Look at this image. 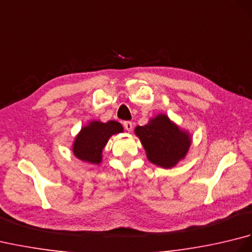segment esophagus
I'll return each instance as SVG.
<instances>
[{
	"label": "esophagus",
	"instance_id": "obj_1",
	"mask_svg": "<svg viewBox=\"0 0 252 252\" xmlns=\"http://www.w3.org/2000/svg\"><path fill=\"white\" fill-rule=\"evenodd\" d=\"M123 126H125L126 130L129 131V132H131L132 129H133V125H132L131 121H125V122H123Z\"/></svg>",
	"mask_w": 252,
	"mask_h": 252
}]
</instances>
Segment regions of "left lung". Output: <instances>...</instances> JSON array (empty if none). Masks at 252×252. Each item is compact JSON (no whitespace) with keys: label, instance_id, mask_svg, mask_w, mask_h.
<instances>
[{"label":"left lung","instance_id":"1","mask_svg":"<svg viewBox=\"0 0 252 252\" xmlns=\"http://www.w3.org/2000/svg\"><path fill=\"white\" fill-rule=\"evenodd\" d=\"M134 132L149 161L164 169L172 168L184 159L191 144L189 133L180 129L164 114L152 118L145 126H137Z\"/></svg>","mask_w":252,"mask_h":252}]
</instances>
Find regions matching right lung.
Masks as SVG:
<instances>
[{
	"label": "right lung",
	"mask_w": 252,
	"mask_h": 252,
	"mask_svg": "<svg viewBox=\"0 0 252 252\" xmlns=\"http://www.w3.org/2000/svg\"><path fill=\"white\" fill-rule=\"evenodd\" d=\"M123 132L121 123L110 120L101 122L93 120L84 126L74 138L72 153L78 159L92 164L101 162V154L110 136Z\"/></svg>",
	"instance_id": "obj_1"
}]
</instances>
